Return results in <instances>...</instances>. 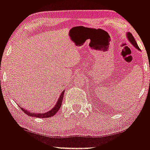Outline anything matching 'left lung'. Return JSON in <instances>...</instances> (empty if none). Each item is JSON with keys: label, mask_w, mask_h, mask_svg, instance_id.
Instances as JSON below:
<instances>
[{"label": "left lung", "mask_w": 150, "mask_h": 150, "mask_svg": "<svg viewBox=\"0 0 150 150\" xmlns=\"http://www.w3.org/2000/svg\"><path fill=\"white\" fill-rule=\"evenodd\" d=\"M127 37H128V40L130 41V42L131 43L132 45L135 46V48H137L138 50H140V48H139L138 46H137V42H136L135 39H134L133 36H132V34L130 33V32H128V33H127Z\"/></svg>", "instance_id": "obj_1"}]
</instances>
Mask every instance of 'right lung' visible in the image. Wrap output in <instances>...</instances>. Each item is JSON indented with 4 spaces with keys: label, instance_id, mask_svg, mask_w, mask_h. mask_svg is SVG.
Returning <instances> with one entry per match:
<instances>
[{
    "label": "right lung",
    "instance_id": "right-lung-1",
    "mask_svg": "<svg viewBox=\"0 0 150 150\" xmlns=\"http://www.w3.org/2000/svg\"><path fill=\"white\" fill-rule=\"evenodd\" d=\"M64 97V91L62 92L61 96H60L59 99H58L57 104L55 105V106L53 107L52 109L50 110L49 111L46 112L45 113H30V111H27V110H25L24 108H22L21 109L22 110L24 113H25L26 114L30 116H33V117H36V118H49V117H52L57 113V111H58V110L60 109L61 106V104H62V101H63V98Z\"/></svg>",
    "mask_w": 150,
    "mask_h": 150
}]
</instances>
